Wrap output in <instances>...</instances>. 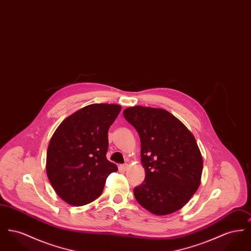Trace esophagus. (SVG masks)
Returning a JSON list of instances; mask_svg holds the SVG:
<instances>
[{
  "instance_id": "34e87169",
  "label": "esophagus",
  "mask_w": 251,
  "mask_h": 251,
  "mask_svg": "<svg viewBox=\"0 0 251 251\" xmlns=\"http://www.w3.org/2000/svg\"><path fill=\"white\" fill-rule=\"evenodd\" d=\"M128 167H129V166H128V165H122V166H120V168H121V170H123V171H126V170L128 169Z\"/></svg>"
}]
</instances>
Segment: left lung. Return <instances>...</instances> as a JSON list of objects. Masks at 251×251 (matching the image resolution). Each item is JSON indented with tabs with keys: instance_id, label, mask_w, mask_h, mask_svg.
I'll return each mask as SVG.
<instances>
[{
	"instance_id": "1",
	"label": "left lung",
	"mask_w": 251,
	"mask_h": 251,
	"mask_svg": "<svg viewBox=\"0 0 251 251\" xmlns=\"http://www.w3.org/2000/svg\"><path fill=\"white\" fill-rule=\"evenodd\" d=\"M123 115L140 136L146 171L143 183L133 189L135 200L153 215L177 212L201 184L202 156L194 135L165 109L136 105Z\"/></svg>"
}]
</instances>
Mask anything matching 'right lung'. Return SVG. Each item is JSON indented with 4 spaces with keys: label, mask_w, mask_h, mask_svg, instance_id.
<instances>
[{
    "label": "right lung",
    "mask_w": 251,
    "mask_h": 251,
    "mask_svg": "<svg viewBox=\"0 0 251 251\" xmlns=\"http://www.w3.org/2000/svg\"><path fill=\"white\" fill-rule=\"evenodd\" d=\"M119 104L94 103L60 123L47 151L46 171L60 198L73 206L94 201L118 167L106 158L108 130L120 114Z\"/></svg>",
    "instance_id": "obj_1"
}]
</instances>
